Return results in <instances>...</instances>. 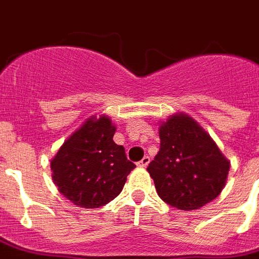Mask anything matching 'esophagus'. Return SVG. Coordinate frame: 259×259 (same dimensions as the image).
Returning <instances> with one entry per match:
<instances>
[{
  "label": "esophagus",
  "mask_w": 259,
  "mask_h": 259,
  "mask_svg": "<svg viewBox=\"0 0 259 259\" xmlns=\"http://www.w3.org/2000/svg\"><path fill=\"white\" fill-rule=\"evenodd\" d=\"M150 161V158L148 157V156H145V157L142 158L141 161H138L137 162V165L140 166V168H145V166H148V164H149Z\"/></svg>",
  "instance_id": "esophagus-1"
}]
</instances>
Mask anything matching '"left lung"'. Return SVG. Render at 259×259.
<instances>
[{
    "label": "left lung",
    "mask_w": 259,
    "mask_h": 259,
    "mask_svg": "<svg viewBox=\"0 0 259 259\" xmlns=\"http://www.w3.org/2000/svg\"><path fill=\"white\" fill-rule=\"evenodd\" d=\"M158 134L160 150L148 166L158 196L183 211L200 208L218 197L230 161L209 134L183 113L162 122Z\"/></svg>",
    "instance_id": "obj_1"
}]
</instances>
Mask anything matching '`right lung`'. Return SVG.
<instances>
[{
  "label": "right lung",
  "mask_w": 259,
  "mask_h": 259,
  "mask_svg": "<svg viewBox=\"0 0 259 259\" xmlns=\"http://www.w3.org/2000/svg\"><path fill=\"white\" fill-rule=\"evenodd\" d=\"M115 126L106 115L89 118L67 138L51 161L59 192L78 207L97 208L121 193L136 168L125 148L113 141Z\"/></svg>",
  "instance_id": "right-lung-1"
}]
</instances>
